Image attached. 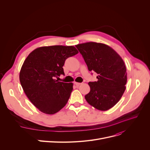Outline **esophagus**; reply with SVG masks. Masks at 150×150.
I'll list each match as a JSON object with an SVG mask.
<instances>
[{
  "instance_id": "obj_1",
  "label": "esophagus",
  "mask_w": 150,
  "mask_h": 150,
  "mask_svg": "<svg viewBox=\"0 0 150 150\" xmlns=\"http://www.w3.org/2000/svg\"><path fill=\"white\" fill-rule=\"evenodd\" d=\"M74 84H75L76 87H78V86H79L80 84H81V83H76V82H74Z\"/></svg>"
}]
</instances>
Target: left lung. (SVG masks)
I'll return each mask as SVG.
<instances>
[{"label": "left lung", "instance_id": "obj_1", "mask_svg": "<svg viewBox=\"0 0 150 150\" xmlns=\"http://www.w3.org/2000/svg\"><path fill=\"white\" fill-rule=\"evenodd\" d=\"M75 46L88 70L98 74L97 81L88 83L91 91L85 99L95 108L107 111L118 103L125 91L127 72L125 62L119 54L106 44L89 42Z\"/></svg>", "mask_w": 150, "mask_h": 150}]
</instances>
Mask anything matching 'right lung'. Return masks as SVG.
<instances>
[{"mask_svg":"<svg viewBox=\"0 0 150 150\" xmlns=\"http://www.w3.org/2000/svg\"><path fill=\"white\" fill-rule=\"evenodd\" d=\"M78 53L74 46L41 47L31 52L23 62L21 84L30 101L42 112L54 114L67 103L73 83L58 81L55 78L64 75L65 61Z\"/></svg>","mask_w":150,"mask_h":150,"instance_id":"obj_1","label":"right lung"}]
</instances>
